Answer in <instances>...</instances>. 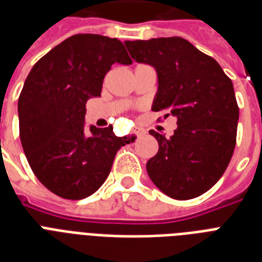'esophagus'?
<instances>
[{
  "label": "esophagus",
  "instance_id": "34e87169",
  "mask_svg": "<svg viewBox=\"0 0 262 262\" xmlns=\"http://www.w3.org/2000/svg\"><path fill=\"white\" fill-rule=\"evenodd\" d=\"M135 133L137 137H141V136L145 135V130H144V129H141V127H137V129L135 130Z\"/></svg>",
  "mask_w": 262,
  "mask_h": 262
}]
</instances>
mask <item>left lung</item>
Here are the masks:
<instances>
[{
    "label": "left lung",
    "instance_id": "left-lung-1",
    "mask_svg": "<svg viewBox=\"0 0 262 262\" xmlns=\"http://www.w3.org/2000/svg\"><path fill=\"white\" fill-rule=\"evenodd\" d=\"M132 58L158 73L152 110L177 118L171 137L149 130L159 151L148 160L149 178L175 200L199 197L224 174L234 154L239 108L234 85L209 55L179 36L126 40Z\"/></svg>",
    "mask_w": 262,
    "mask_h": 262
}]
</instances>
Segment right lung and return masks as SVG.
Here are the masks:
<instances>
[{
    "mask_svg": "<svg viewBox=\"0 0 262 262\" xmlns=\"http://www.w3.org/2000/svg\"><path fill=\"white\" fill-rule=\"evenodd\" d=\"M115 62L132 63L121 40L73 35L35 63L18 96L20 140L30 167L62 199L95 193L119 148L135 141L117 137L113 126L84 129L85 104L100 96L103 79Z\"/></svg>",
    "mask_w": 262,
    "mask_h": 262,
    "instance_id": "1",
    "label": "right lung"
}]
</instances>
